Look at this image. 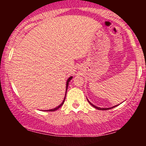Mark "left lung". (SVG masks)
<instances>
[{
  "label": "left lung",
  "mask_w": 146,
  "mask_h": 146,
  "mask_svg": "<svg viewBox=\"0 0 146 146\" xmlns=\"http://www.w3.org/2000/svg\"><path fill=\"white\" fill-rule=\"evenodd\" d=\"M88 100V99H87ZM88 102L93 107H94L95 108H96V109H98V110H110V109H111V108H115V107H116L117 105H116V106H113V107H111V108H100V107H97V106H94V105H93L92 104V103H90V102L88 101Z\"/></svg>",
  "instance_id": "obj_1"
}]
</instances>
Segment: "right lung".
I'll list each match as a JSON object with an SVG mask.
<instances>
[{"label":"right lung","instance_id":"right-lung-1","mask_svg":"<svg viewBox=\"0 0 146 146\" xmlns=\"http://www.w3.org/2000/svg\"><path fill=\"white\" fill-rule=\"evenodd\" d=\"M72 76H70L69 78L68 79V80H67V82H66V94H65V97H64V100H63V102H62V104H60L58 106H57L56 108H54V109H51V110H44V111H56V110H57L59 108H60L63 105V104H64V100H65V98H66V92H67V89H68V83H69V82L71 80H72Z\"/></svg>","mask_w":146,"mask_h":146}]
</instances>
